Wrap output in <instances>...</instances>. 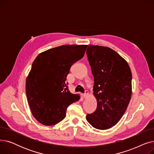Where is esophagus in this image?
Returning a JSON list of instances; mask_svg holds the SVG:
<instances>
[{
    "instance_id": "34e87169",
    "label": "esophagus",
    "mask_w": 154,
    "mask_h": 154,
    "mask_svg": "<svg viewBox=\"0 0 154 154\" xmlns=\"http://www.w3.org/2000/svg\"><path fill=\"white\" fill-rule=\"evenodd\" d=\"M88 91H87V90H85V93L83 94L84 98H86L88 96Z\"/></svg>"
}]
</instances>
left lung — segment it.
I'll list each match as a JSON object with an SVG mask.
<instances>
[{
  "label": "left lung",
  "instance_id": "1",
  "mask_svg": "<svg viewBox=\"0 0 154 154\" xmlns=\"http://www.w3.org/2000/svg\"><path fill=\"white\" fill-rule=\"evenodd\" d=\"M94 78L95 111L86 119L92 127L106 130L122 118L131 100L132 73L127 61L112 48L90 45L86 51Z\"/></svg>",
  "mask_w": 154,
  "mask_h": 154
}]
</instances>
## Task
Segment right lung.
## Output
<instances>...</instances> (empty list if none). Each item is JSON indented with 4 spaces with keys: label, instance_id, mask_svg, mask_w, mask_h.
Returning <instances> with one entry per match:
<instances>
[{
    "label": "right lung",
    "instance_id": "right-lung-1",
    "mask_svg": "<svg viewBox=\"0 0 154 154\" xmlns=\"http://www.w3.org/2000/svg\"><path fill=\"white\" fill-rule=\"evenodd\" d=\"M87 45H66L37 55L26 80V95L32 115L45 125H54L66 116L67 107L80 96L72 94L67 76L71 66L81 59Z\"/></svg>",
    "mask_w": 154,
    "mask_h": 154
}]
</instances>
